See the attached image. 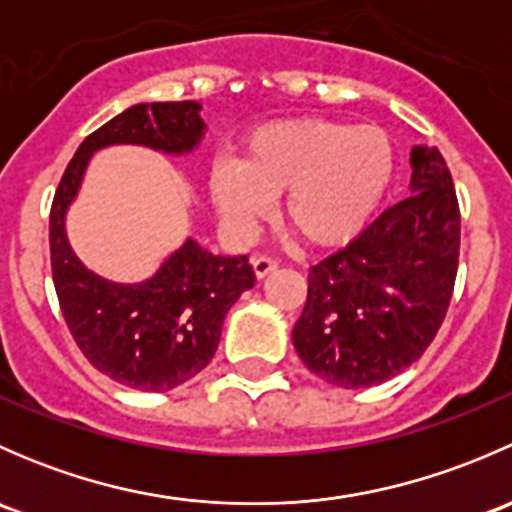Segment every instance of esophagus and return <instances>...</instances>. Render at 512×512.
I'll list each match as a JSON object with an SVG mask.
<instances>
[{"mask_svg": "<svg viewBox=\"0 0 512 512\" xmlns=\"http://www.w3.org/2000/svg\"><path fill=\"white\" fill-rule=\"evenodd\" d=\"M277 262L270 260V257H252V270H255V277L257 280H265L270 272L277 270Z\"/></svg>", "mask_w": 512, "mask_h": 512, "instance_id": "1", "label": "esophagus"}]
</instances>
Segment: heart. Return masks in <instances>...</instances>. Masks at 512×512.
<instances>
[{
  "label": "heart",
  "mask_w": 512,
  "mask_h": 512,
  "mask_svg": "<svg viewBox=\"0 0 512 512\" xmlns=\"http://www.w3.org/2000/svg\"><path fill=\"white\" fill-rule=\"evenodd\" d=\"M394 178V148L374 126L292 118L247 138L237 165L215 163L210 198L235 235H250L282 195V223L304 245L354 240Z\"/></svg>",
  "instance_id": "1"
}]
</instances>
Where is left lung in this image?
<instances>
[{
  "label": "left lung",
  "instance_id": "8db88e82",
  "mask_svg": "<svg viewBox=\"0 0 512 512\" xmlns=\"http://www.w3.org/2000/svg\"><path fill=\"white\" fill-rule=\"evenodd\" d=\"M411 195L309 270L292 329L299 359L339 389H369L411 366L453 294L461 215L438 148H411Z\"/></svg>",
  "mask_w": 512,
  "mask_h": 512
}]
</instances>
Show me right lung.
<instances>
[{
    "label": "right lung",
    "instance_id": "1",
    "mask_svg": "<svg viewBox=\"0 0 512 512\" xmlns=\"http://www.w3.org/2000/svg\"><path fill=\"white\" fill-rule=\"evenodd\" d=\"M200 108L198 101H165L118 113L81 143L51 205V275L71 337L101 374L128 389L170 391L198 376L218 349L230 307L255 285V272L247 255H213L188 235L143 282L106 280L74 252L66 215L103 148L190 156L208 131Z\"/></svg>",
    "mask_w": 512,
    "mask_h": 512
}]
</instances>
